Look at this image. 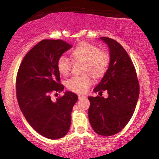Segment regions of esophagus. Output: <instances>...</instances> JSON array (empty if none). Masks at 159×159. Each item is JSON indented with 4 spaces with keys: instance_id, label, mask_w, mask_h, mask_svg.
I'll use <instances>...</instances> for the list:
<instances>
[{
    "instance_id": "esophagus-1",
    "label": "esophagus",
    "mask_w": 159,
    "mask_h": 159,
    "mask_svg": "<svg viewBox=\"0 0 159 159\" xmlns=\"http://www.w3.org/2000/svg\"><path fill=\"white\" fill-rule=\"evenodd\" d=\"M83 97H84V96H83V95H78V98L79 99H81V98H82Z\"/></svg>"
}]
</instances>
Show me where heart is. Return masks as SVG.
Here are the masks:
<instances>
[{
	"label": "heart",
	"instance_id": "1",
	"mask_svg": "<svg viewBox=\"0 0 159 159\" xmlns=\"http://www.w3.org/2000/svg\"><path fill=\"white\" fill-rule=\"evenodd\" d=\"M74 58L84 61V71H89L95 77L105 72L109 63V56L106 51L91 43L81 42L71 51ZM71 61L66 56H61L57 60V68L63 75H68L71 69ZM93 80L89 74L74 76L66 82L69 90L77 93H85L92 85Z\"/></svg>",
	"mask_w": 159,
	"mask_h": 159
}]
</instances>
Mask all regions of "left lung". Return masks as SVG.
Masks as SVG:
<instances>
[{"mask_svg":"<svg viewBox=\"0 0 159 159\" xmlns=\"http://www.w3.org/2000/svg\"><path fill=\"white\" fill-rule=\"evenodd\" d=\"M99 39L109 48L110 62L93 91L107 90L108 97H88V118L97 134L111 136L120 132L129 122L135 109L140 88L135 69L124 48L113 39Z\"/></svg>","mask_w":159,"mask_h":159,"instance_id":"left-lung-1","label":"left lung"}]
</instances>
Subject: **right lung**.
Instances as JSON below:
<instances>
[{"label":"right lung","mask_w":159,"mask_h":159,"mask_svg":"<svg viewBox=\"0 0 159 159\" xmlns=\"http://www.w3.org/2000/svg\"><path fill=\"white\" fill-rule=\"evenodd\" d=\"M72 47L61 40H43L26 54L16 77V96L19 108L37 132L56 140L69 132L71 113L77 95L66 91L64 96L52 101V92L61 93L57 60Z\"/></svg>","instance_id":"add662e5"}]
</instances>
